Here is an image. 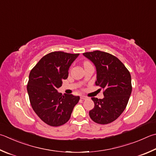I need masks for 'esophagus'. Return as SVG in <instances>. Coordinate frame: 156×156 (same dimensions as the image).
Listing matches in <instances>:
<instances>
[{
    "mask_svg": "<svg viewBox=\"0 0 156 156\" xmlns=\"http://www.w3.org/2000/svg\"><path fill=\"white\" fill-rule=\"evenodd\" d=\"M80 98L82 99V100H87V99H88L87 96H84V95H81Z\"/></svg>",
    "mask_w": 156,
    "mask_h": 156,
    "instance_id": "esophagus-1",
    "label": "esophagus"
}]
</instances>
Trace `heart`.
I'll return each instance as SVG.
<instances>
[{
  "instance_id": "1",
  "label": "heart",
  "mask_w": 156,
  "mask_h": 156,
  "mask_svg": "<svg viewBox=\"0 0 156 156\" xmlns=\"http://www.w3.org/2000/svg\"><path fill=\"white\" fill-rule=\"evenodd\" d=\"M88 63H89V62H85V63H84V65H86V64H88Z\"/></svg>"
}]
</instances>
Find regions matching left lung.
<instances>
[{"label": "left lung", "instance_id": "1", "mask_svg": "<svg viewBox=\"0 0 156 156\" xmlns=\"http://www.w3.org/2000/svg\"><path fill=\"white\" fill-rule=\"evenodd\" d=\"M83 55L95 67V85L104 89L103 99L92 98L95 106L89 111L90 117L99 124L111 123L122 114L128 102L131 76L119 59L109 53L96 50Z\"/></svg>", "mask_w": 156, "mask_h": 156}]
</instances>
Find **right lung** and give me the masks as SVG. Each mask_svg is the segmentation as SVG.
<instances>
[{"label":"right lung","instance_id":"1","mask_svg":"<svg viewBox=\"0 0 156 156\" xmlns=\"http://www.w3.org/2000/svg\"><path fill=\"white\" fill-rule=\"evenodd\" d=\"M79 54L53 52L41 58L30 71L27 91L33 109L50 126H60L69 121L80 100L72 94L62 95L57 89L68 77L71 65Z\"/></svg>","mask_w":156,"mask_h":156}]
</instances>
